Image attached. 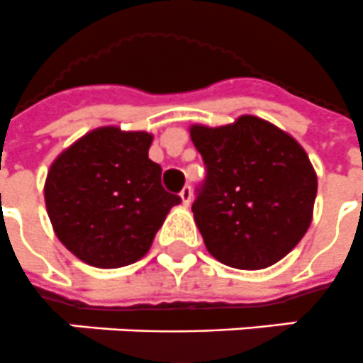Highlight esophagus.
Listing matches in <instances>:
<instances>
[{"instance_id":"esophagus-1","label":"esophagus","mask_w":363,"mask_h":363,"mask_svg":"<svg viewBox=\"0 0 363 363\" xmlns=\"http://www.w3.org/2000/svg\"><path fill=\"white\" fill-rule=\"evenodd\" d=\"M179 196H182V202H184V206H189L191 204V196H193L191 185H185L184 189L179 191Z\"/></svg>"}]
</instances>
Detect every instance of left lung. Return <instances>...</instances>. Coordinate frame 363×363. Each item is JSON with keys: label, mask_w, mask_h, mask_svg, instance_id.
I'll use <instances>...</instances> for the list:
<instances>
[{"label": "left lung", "mask_w": 363, "mask_h": 363, "mask_svg": "<svg viewBox=\"0 0 363 363\" xmlns=\"http://www.w3.org/2000/svg\"><path fill=\"white\" fill-rule=\"evenodd\" d=\"M204 161L193 213L206 249L238 269L268 268L311 225L317 174L303 147L268 121L242 116L225 127H191Z\"/></svg>", "instance_id": "8db88e82"}]
</instances>
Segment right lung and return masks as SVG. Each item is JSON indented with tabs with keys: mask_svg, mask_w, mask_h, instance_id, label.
Returning <instances> with one entry per match:
<instances>
[{
	"mask_svg": "<svg viewBox=\"0 0 363 363\" xmlns=\"http://www.w3.org/2000/svg\"><path fill=\"white\" fill-rule=\"evenodd\" d=\"M152 135L101 127L74 142L46 176L45 200L56 236L95 268H121L147 253L170 208L147 157Z\"/></svg>",
	"mask_w": 363,
	"mask_h": 363,
	"instance_id": "obj_1",
	"label": "right lung"
}]
</instances>
